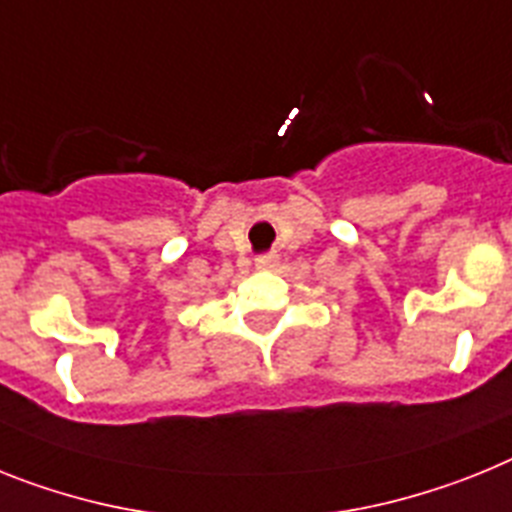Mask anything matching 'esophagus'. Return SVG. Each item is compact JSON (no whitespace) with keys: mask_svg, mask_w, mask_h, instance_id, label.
Here are the masks:
<instances>
[{"mask_svg":"<svg viewBox=\"0 0 512 512\" xmlns=\"http://www.w3.org/2000/svg\"><path fill=\"white\" fill-rule=\"evenodd\" d=\"M255 265L260 270L276 268V265H278V255H276V252H265V255H257L255 257Z\"/></svg>","mask_w":512,"mask_h":512,"instance_id":"34e87169","label":"esophagus"}]
</instances>
